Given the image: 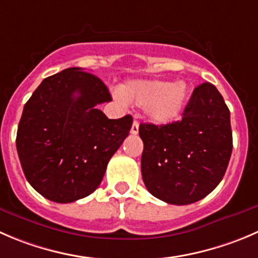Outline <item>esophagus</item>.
I'll return each instance as SVG.
<instances>
[{
    "label": "esophagus",
    "instance_id": "esophagus-1",
    "mask_svg": "<svg viewBox=\"0 0 258 258\" xmlns=\"http://www.w3.org/2000/svg\"><path fill=\"white\" fill-rule=\"evenodd\" d=\"M131 134H132V135L139 134V121H136V119H135L134 123H132V127H131Z\"/></svg>",
    "mask_w": 258,
    "mask_h": 258
}]
</instances>
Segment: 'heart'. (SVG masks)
I'll return each instance as SVG.
<instances>
[{"label": "heart", "mask_w": 258, "mask_h": 258, "mask_svg": "<svg viewBox=\"0 0 258 258\" xmlns=\"http://www.w3.org/2000/svg\"><path fill=\"white\" fill-rule=\"evenodd\" d=\"M121 101L146 109L151 122L170 124L177 121L184 111L187 87L184 82L170 83L157 79H136L122 87Z\"/></svg>", "instance_id": "1"}]
</instances>
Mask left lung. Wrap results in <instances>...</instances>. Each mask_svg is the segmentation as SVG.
I'll return each instance as SVG.
<instances>
[{"mask_svg":"<svg viewBox=\"0 0 258 258\" xmlns=\"http://www.w3.org/2000/svg\"><path fill=\"white\" fill-rule=\"evenodd\" d=\"M142 179L162 202L186 206L206 198L226 174L232 147L231 113L211 83L197 87L180 121L141 123Z\"/></svg>","mask_w":258,"mask_h":258,"instance_id":"1","label":"left lung"}]
</instances>
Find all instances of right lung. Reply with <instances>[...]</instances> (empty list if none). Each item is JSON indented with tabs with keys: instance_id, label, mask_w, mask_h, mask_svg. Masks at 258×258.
I'll list each match as a JSON object with an SVG mask.
<instances>
[{
	"instance_id": "1",
	"label": "right lung",
	"mask_w": 258,
	"mask_h": 258,
	"mask_svg": "<svg viewBox=\"0 0 258 258\" xmlns=\"http://www.w3.org/2000/svg\"><path fill=\"white\" fill-rule=\"evenodd\" d=\"M106 84L82 68L47 77L26 102L16 147L27 181L44 198L72 203L101 184L107 164L132 126L130 114L109 119Z\"/></svg>"
}]
</instances>
